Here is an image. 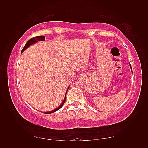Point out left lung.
Returning <instances> with one entry per match:
<instances>
[{"instance_id": "1", "label": "left lung", "mask_w": 148, "mask_h": 148, "mask_svg": "<svg viewBox=\"0 0 148 148\" xmlns=\"http://www.w3.org/2000/svg\"><path fill=\"white\" fill-rule=\"evenodd\" d=\"M130 68H131V70H132V66H131V65L130 64Z\"/></svg>"}]
</instances>
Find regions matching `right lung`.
<instances>
[{"label": "right lung", "mask_w": 148, "mask_h": 148, "mask_svg": "<svg viewBox=\"0 0 148 148\" xmlns=\"http://www.w3.org/2000/svg\"><path fill=\"white\" fill-rule=\"evenodd\" d=\"M44 40H45V36H37V37H33V38L29 39V40H28V41H27V42L26 43V45H25V46L23 47V48L22 49V50H21V53H22V52H23V51H25V50L27 48H29V47L30 46L32 45L33 44L36 43V42H38V41H44ZM69 88V86L68 87V89L67 90V92H66V93H65V98H64V100H63L62 103H61L60 105V106H59V107H58L57 108H56L55 109L53 110V111H51L45 112L46 114H51V113L54 112H55V111H58V110H59V109H60V108H62V107L63 106V105L64 104V103H65V100H66V94H67V91H68Z\"/></svg>", "instance_id": "obj_1"}]
</instances>
